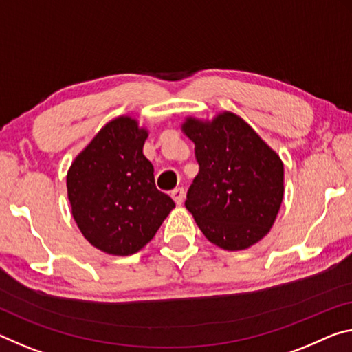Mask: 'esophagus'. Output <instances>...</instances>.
<instances>
[{
  "label": "esophagus",
  "mask_w": 352,
  "mask_h": 352,
  "mask_svg": "<svg viewBox=\"0 0 352 352\" xmlns=\"http://www.w3.org/2000/svg\"><path fill=\"white\" fill-rule=\"evenodd\" d=\"M170 196H172V199H174V202L177 205H182L183 200H185V189L177 188V189H174V191H172Z\"/></svg>",
  "instance_id": "obj_1"
}]
</instances>
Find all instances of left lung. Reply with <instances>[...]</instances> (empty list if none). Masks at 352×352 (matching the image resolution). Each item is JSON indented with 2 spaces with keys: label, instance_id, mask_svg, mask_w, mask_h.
<instances>
[{
  "label": "left lung",
  "instance_id": "left-lung-1",
  "mask_svg": "<svg viewBox=\"0 0 352 352\" xmlns=\"http://www.w3.org/2000/svg\"><path fill=\"white\" fill-rule=\"evenodd\" d=\"M199 174L186 208L214 246L244 250L274 226L283 199V163L243 117L221 111L213 119L185 117Z\"/></svg>",
  "mask_w": 352,
  "mask_h": 352
}]
</instances>
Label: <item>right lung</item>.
Listing matches in <instances>:
<instances>
[{
	"label": "right lung",
	"instance_id": "1",
	"mask_svg": "<svg viewBox=\"0 0 352 352\" xmlns=\"http://www.w3.org/2000/svg\"><path fill=\"white\" fill-rule=\"evenodd\" d=\"M147 126L117 116L76 155L67 170V196L78 228L94 248L133 255L152 241L174 200L155 186L142 148Z\"/></svg>",
	"mask_w": 352,
	"mask_h": 352
}]
</instances>
